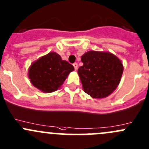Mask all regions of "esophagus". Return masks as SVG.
<instances>
[{"label":"esophagus","mask_w":149,"mask_h":149,"mask_svg":"<svg viewBox=\"0 0 149 149\" xmlns=\"http://www.w3.org/2000/svg\"><path fill=\"white\" fill-rule=\"evenodd\" d=\"M73 67H74L75 70H77V68H78V63H73Z\"/></svg>","instance_id":"34e87169"}]
</instances>
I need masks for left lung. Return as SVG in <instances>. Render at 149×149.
I'll return each mask as SVG.
<instances>
[{"mask_svg": "<svg viewBox=\"0 0 149 149\" xmlns=\"http://www.w3.org/2000/svg\"><path fill=\"white\" fill-rule=\"evenodd\" d=\"M81 62L78 74L86 94L101 99L116 89L123 73V63L118 57L109 52L91 50L82 55Z\"/></svg>", "mask_w": 149, "mask_h": 149, "instance_id": "8db88e82", "label": "left lung"}]
</instances>
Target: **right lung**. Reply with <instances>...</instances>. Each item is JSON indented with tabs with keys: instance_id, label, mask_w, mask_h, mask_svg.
<instances>
[{
	"instance_id": "obj_1",
	"label": "right lung",
	"mask_w": 149,
	"mask_h": 149,
	"mask_svg": "<svg viewBox=\"0 0 149 149\" xmlns=\"http://www.w3.org/2000/svg\"><path fill=\"white\" fill-rule=\"evenodd\" d=\"M74 67L63 61L56 52H49L32 63L28 76L34 86L42 92L51 93L61 86Z\"/></svg>"
}]
</instances>
